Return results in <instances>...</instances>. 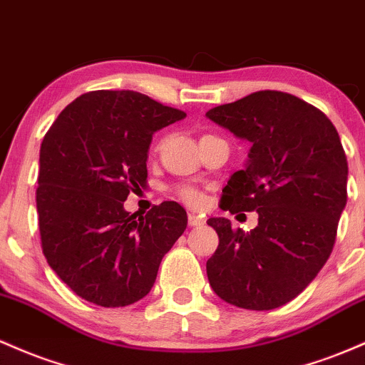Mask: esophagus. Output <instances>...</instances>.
I'll return each instance as SVG.
<instances>
[{
  "label": "esophagus",
  "mask_w": 365,
  "mask_h": 365,
  "mask_svg": "<svg viewBox=\"0 0 365 365\" xmlns=\"http://www.w3.org/2000/svg\"><path fill=\"white\" fill-rule=\"evenodd\" d=\"M187 224H190L191 227H200L205 224V219L200 215H195V214H187Z\"/></svg>",
  "instance_id": "esophagus-1"
}]
</instances>
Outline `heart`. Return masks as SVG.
Returning <instances> with one entry per match:
<instances>
[{"instance_id":"heart-1","label":"heart","mask_w":365,"mask_h":365,"mask_svg":"<svg viewBox=\"0 0 365 365\" xmlns=\"http://www.w3.org/2000/svg\"><path fill=\"white\" fill-rule=\"evenodd\" d=\"M175 195H178L184 203L191 205V207H200V205L203 203L202 193H200L198 190H195L193 186H186V184L178 186L175 187Z\"/></svg>"}]
</instances>
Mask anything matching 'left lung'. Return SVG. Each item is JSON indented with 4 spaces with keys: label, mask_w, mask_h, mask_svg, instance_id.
<instances>
[{
    "label": "left lung",
    "mask_w": 365,
    "mask_h": 365,
    "mask_svg": "<svg viewBox=\"0 0 365 365\" xmlns=\"http://www.w3.org/2000/svg\"><path fill=\"white\" fill-rule=\"evenodd\" d=\"M207 117L252 143L220 208L259 214L250 232L212 217L219 247L207 262L212 289L227 304L272 310L298 297L329 259L346 205L348 162L333 122L282 91H257Z\"/></svg>",
    "instance_id": "left-lung-1"
}]
</instances>
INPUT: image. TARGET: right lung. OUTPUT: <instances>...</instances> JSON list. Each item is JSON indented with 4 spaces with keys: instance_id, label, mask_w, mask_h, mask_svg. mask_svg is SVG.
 Instances as JSON below:
<instances>
[{
    "instance_id": "add662e5",
    "label": "right lung",
    "mask_w": 365,
    "mask_h": 365,
    "mask_svg": "<svg viewBox=\"0 0 365 365\" xmlns=\"http://www.w3.org/2000/svg\"><path fill=\"white\" fill-rule=\"evenodd\" d=\"M186 117L136 91H91L65 106L44 134L36 205L48 264L73 293L125 307L150 293L158 267L187 226L175 202L129 214L146 186L155 130Z\"/></svg>"
}]
</instances>
